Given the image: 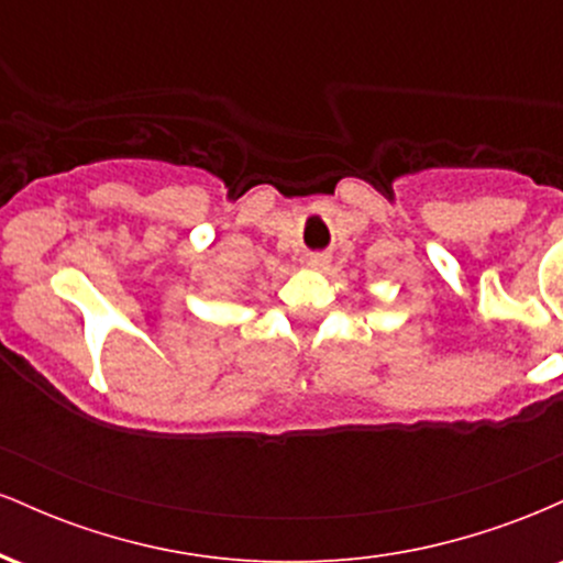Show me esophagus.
I'll use <instances>...</instances> for the list:
<instances>
[{
  "label": "esophagus",
  "instance_id": "34e87169",
  "mask_svg": "<svg viewBox=\"0 0 563 563\" xmlns=\"http://www.w3.org/2000/svg\"><path fill=\"white\" fill-rule=\"evenodd\" d=\"M307 264L312 269H325L328 264H331V254H325V251H314V254L307 256Z\"/></svg>",
  "mask_w": 563,
  "mask_h": 563
}]
</instances>
